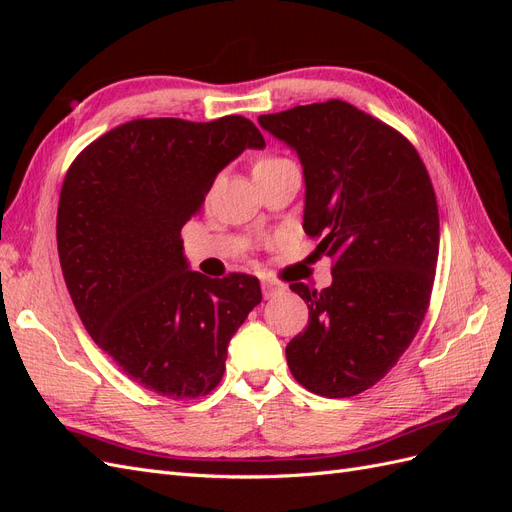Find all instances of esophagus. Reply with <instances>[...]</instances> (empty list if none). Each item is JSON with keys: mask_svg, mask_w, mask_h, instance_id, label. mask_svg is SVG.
Returning a JSON list of instances; mask_svg holds the SVG:
<instances>
[{"mask_svg": "<svg viewBox=\"0 0 512 512\" xmlns=\"http://www.w3.org/2000/svg\"><path fill=\"white\" fill-rule=\"evenodd\" d=\"M260 286H262V294H265V299H271V297H275V294L286 290V284L273 280V277H265V280L260 282Z\"/></svg>", "mask_w": 512, "mask_h": 512, "instance_id": "34e87169", "label": "esophagus"}]
</instances>
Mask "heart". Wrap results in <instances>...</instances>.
I'll return each instance as SVG.
<instances>
[{
  "label": "heart",
  "mask_w": 512,
  "mask_h": 512,
  "mask_svg": "<svg viewBox=\"0 0 512 512\" xmlns=\"http://www.w3.org/2000/svg\"><path fill=\"white\" fill-rule=\"evenodd\" d=\"M288 162V158H282V156H275V153H265V156H258L254 162H252V173L254 175H260L265 173V170H271L275 166H280Z\"/></svg>",
  "instance_id": "heart-1"
}]
</instances>
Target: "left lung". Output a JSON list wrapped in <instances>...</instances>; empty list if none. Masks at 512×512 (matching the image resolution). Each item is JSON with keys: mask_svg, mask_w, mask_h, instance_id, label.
I'll return each mask as SVG.
<instances>
[{"mask_svg": "<svg viewBox=\"0 0 512 512\" xmlns=\"http://www.w3.org/2000/svg\"><path fill=\"white\" fill-rule=\"evenodd\" d=\"M258 121L297 149L303 228L333 260L329 288L290 284L309 322L286 346L288 367L316 395H359L397 365L427 314L440 247L429 173L404 134L342 100Z\"/></svg>", "mask_w": 512, "mask_h": 512, "instance_id": "left-lung-1", "label": "left lung"}]
</instances>
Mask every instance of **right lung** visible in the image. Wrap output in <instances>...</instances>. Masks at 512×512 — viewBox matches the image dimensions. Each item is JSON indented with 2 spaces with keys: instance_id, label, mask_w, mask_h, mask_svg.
I'll list each match as a JSON object with an SVG mask.
<instances>
[{
  "instance_id": "obj_1",
  "label": "right lung",
  "mask_w": 512,
  "mask_h": 512,
  "mask_svg": "<svg viewBox=\"0 0 512 512\" xmlns=\"http://www.w3.org/2000/svg\"><path fill=\"white\" fill-rule=\"evenodd\" d=\"M265 138L250 119H132L89 143L59 194L57 252L91 339L168 399L209 395L230 337L262 301L256 277L190 271L181 228L220 170Z\"/></svg>"
}]
</instances>
